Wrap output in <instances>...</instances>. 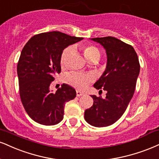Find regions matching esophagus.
Listing matches in <instances>:
<instances>
[{
    "label": "esophagus",
    "mask_w": 159,
    "mask_h": 159,
    "mask_svg": "<svg viewBox=\"0 0 159 159\" xmlns=\"http://www.w3.org/2000/svg\"><path fill=\"white\" fill-rule=\"evenodd\" d=\"M76 95H77L78 97H80V96H81V95H84V93H82V92L79 91V90H77V91H76Z\"/></svg>",
    "instance_id": "esophagus-1"
}]
</instances>
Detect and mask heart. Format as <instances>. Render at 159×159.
<instances>
[{"label": "heart", "instance_id": "obj_1", "mask_svg": "<svg viewBox=\"0 0 159 159\" xmlns=\"http://www.w3.org/2000/svg\"><path fill=\"white\" fill-rule=\"evenodd\" d=\"M70 52V48H66L63 51L61 55V64L64 66L66 64V57ZM84 54L85 58L90 61L95 58H100V51L96 47L93 45H87L84 47ZM66 81L69 84L78 89L83 90L84 89L89 83L93 81V76L89 74L80 73V72H71L69 73L66 77Z\"/></svg>", "mask_w": 159, "mask_h": 159}]
</instances>
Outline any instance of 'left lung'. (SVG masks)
Instances as JSON below:
<instances>
[{"label": "left lung", "instance_id": "obj_1", "mask_svg": "<svg viewBox=\"0 0 159 159\" xmlns=\"http://www.w3.org/2000/svg\"><path fill=\"white\" fill-rule=\"evenodd\" d=\"M91 40L104 47L107 57L106 70L94 87L107 93L105 98L91 95L93 105L85 110L84 118L94 127H107L121 117L133 98L140 64L134 48L121 40L111 36Z\"/></svg>", "mask_w": 159, "mask_h": 159}]
</instances>
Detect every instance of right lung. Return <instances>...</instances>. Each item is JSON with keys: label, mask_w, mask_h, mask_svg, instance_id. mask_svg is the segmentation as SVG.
Returning a JSON list of instances; mask_svg holds the SVG:
<instances>
[{"label": "right lung", "mask_w": 159, "mask_h": 159, "mask_svg": "<svg viewBox=\"0 0 159 159\" xmlns=\"http://www.w3.org/2000/svg\"><path fill=\"white\" fill-rule=\"evenodd\" d=\"M82 39L58 31L43 32L32 37L23 48L17 66L20 97L37 123L58 124L64 118L65 104L75 98V89L68 84H63L54 93L49 86L61 72L63 50Z\"/></svg>", "instance_id": "obj_1"}]
</instances>
